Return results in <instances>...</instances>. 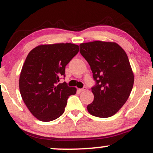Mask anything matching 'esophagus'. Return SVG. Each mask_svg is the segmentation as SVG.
I'll return each mask as SVG.
<instances>
[{
  "mask_svg": "<svg viewBox=\"0 0 153 153\" xmlns=\"http://www.w3.org/2000/svg\"><path fill=\"white\" fill-rule=\"evenodd\" d=\"M85 90H86V87H83V88H82V89H79V91H85Z\"/></svg>",
  "mask_w": 153,
  "mask_h": 153,
  "instance_id": "esophagus-1",
  "label": "esophagus"
}]
</instances>
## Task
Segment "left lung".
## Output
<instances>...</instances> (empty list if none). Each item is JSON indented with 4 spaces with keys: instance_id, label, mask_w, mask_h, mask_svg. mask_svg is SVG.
Returning a JSON list of instances; mask_svg holds the SVG:
<instances>
[{
    "instance_id": "1",
    "label": "left lung",
    "mask_w": 153,
    "mask_h": 153,
    "mask_svg": "<svg viewBox=\"0 0 153 153\" xmlns=\"http://www.w3.org/2000/svg\"><path fill=\"white\" fill-rule=\"evenodd\" d=\"M80 53L96 82L91 88L94 100L87 105L88 111L100 118L114 115L126 102L134 83L126 53L117 43L102 41L82 43Z\"/></svg>"
}]
</instances>
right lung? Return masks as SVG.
I'll return each instance as SVG.
<instances>
[{
	"mask_svg": "<svg viewBox=\"0 0 153 153\" xmlns=\"http://www.w3.org/2000/svg\"><path fill=\"white\" fill-rule=\"evenodd\" d=\"M79 51L72 43L41 45L27 56L20 72L19 87L25 105L36 119L50 122L63 114L67 99L76 93L60 78L65 67Z\"/></svg>",
	"mask_w": 153,
	"mask_h": 153,
	"instance_id": "add662e5",
	"label": "right lung"
}]
</instances>
